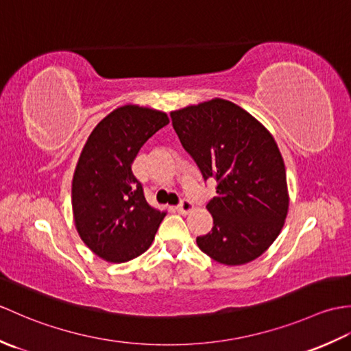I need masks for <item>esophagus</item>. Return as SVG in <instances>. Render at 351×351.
<instances>
[{
  "label": "esophagus",
  "instance_id": "obj_1",
  "mask_svg": "<svg viewBox=\"0 0 351 351\" xmlns=\"http://www.w3.org/2000/svg\"><path fill=\"white\" fill-rule=\"evenodd\" d=\"M176 211L180 214H189L190 211H193V204L187 199H182L181 204L176 206Z\"/></svg>",
  "mask_w": 351,
  "mask_h": 351
}]
</instances>
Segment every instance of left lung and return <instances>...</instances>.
Returning <instances> with one entry per match:
<instances>
[{
    "label": "left lung",
    "mask_w": 351,
    "mask_h": 351,
    "mask_svg": "<svg viewBox=\"0 0 351 351\" xmlns=\"http://www.w3.org/2000/svg\"><path fill=\"white\" fill-rule=\"evenodd\" d=\"M182 147L217 196L206 208L211 232L199 249L225 265H241L270 247L288 213L285 164L270 132L241 107L211 99L170 113Z\"/></svg>",
    "instance_id": "1"
}]
</instances>
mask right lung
<instances>
[{
	"label": "right lung",
	"mask_w": 351,
	"mask_h": 351,
	"mask_svg": "<svg viewBox=\"0 0 351 351\" xmlns=\"http://www.w3.org/2000/svg\"><path fill=\"white\" fill-rule=\"evenodd\" d=\"M169 123L166 113L123 106L96 125L72 181V211L81 240L108 263H126L149 249L166 213L146 202L132 173L140 147Z\"/></svg>",
	"instance_id": "obj_1"
}]
</instances>
